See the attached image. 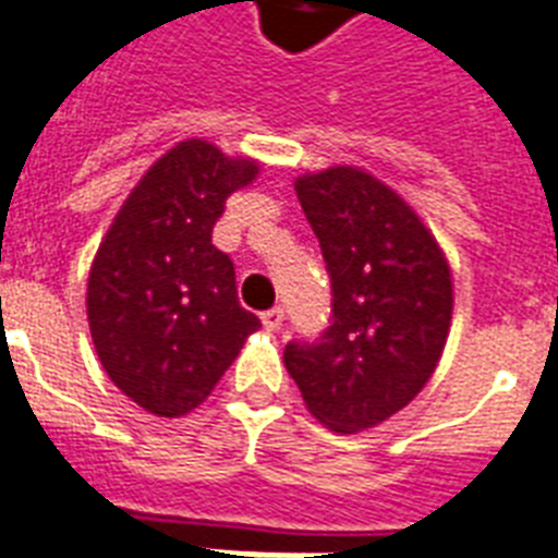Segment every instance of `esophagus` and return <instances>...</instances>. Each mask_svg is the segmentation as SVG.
Returning <instances> with one entry per match:
<instances>
[{"instance_id": "1", "label": "esophagus", "mask_w": 558, "mask_h": 558, "mask_svg": "<svg viewBox=\"0 0 558 558\" xmlns=\"http://www.w3.org/2000/svg\"><path fill=\"white\" fill-rule=\"evenodd\" d=\"M282 319H284V307H270L262 314V323H265L267 331H279L282 328Z\"/></svg>"}]
</instances>
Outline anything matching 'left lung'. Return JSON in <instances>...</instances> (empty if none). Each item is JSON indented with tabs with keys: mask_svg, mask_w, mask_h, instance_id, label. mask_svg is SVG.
Here are the masks:
<instances>
[{
	"mask_svg": "<svg viewBox=\"0 0 558 558\" xmlns=\"http://www.w3.org/2000/svg\"><path fill=\"white\" fill-rule=\"evenodd\" d=\"M331 276V325L288 342L284 368L307 412L331 432L372 429L435 374L449 323L452 274L417 213L356 167L296 178Z\"/></svg>",
	"mask_w": 558,
	"mask_h": 558,
	"instance_id": "8db88e82",
	"label": "left lung"
}]
</instances>
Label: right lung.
<instances>
[{"instance_id":"obj_1","label":"right lung","mask_w":558,"mask_h":558,"mask_svg":"<svg viewBox=\"0 0 558 558\" xmlns=\"http://www.w3.org/2000/svg\"><path fill=\"white\" fill-rule=\"evenodd\" d=\"M256 175V160L181 141L146 169L97 247L86 293L97 356L158 417L198 409L262 325L213 244L225 202Z\"/></svg>"}]
</instances>
